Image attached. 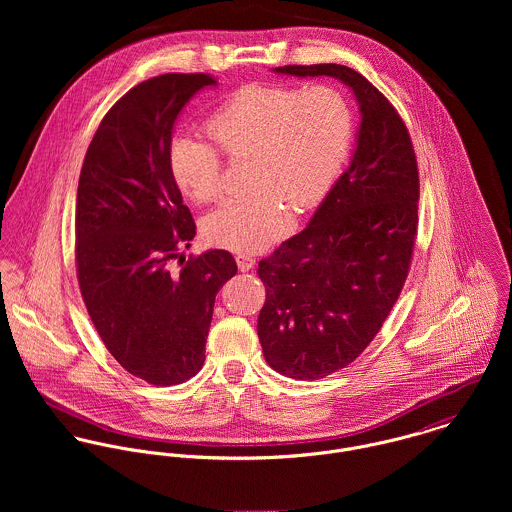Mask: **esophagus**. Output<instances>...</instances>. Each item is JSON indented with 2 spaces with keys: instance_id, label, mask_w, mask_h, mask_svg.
I'll return each mask as SVG.
<instances>
[{
  "instance_id": "esophagus-1",
  "label": "esophagus",
  "mask_w": 512,
  "mask_h": 512,
  "mask_svg": "<svg viewBox=\"0 0 512 512\" xmlns=\"http://www.w3.org/2000/svg\"><path fill=\"white\" fill-rule=\"evenodd\" d=\"M236 264H238L240 272H248V270L254 268L256 260L252 256H248V254H236Z\"/></svg>"
}]
</instances>
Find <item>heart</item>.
<instances>
[{"instance_id": "heart-1", "label": "heart", "mask_w": 512, "mask_h": 512, "mask_svg": "<svg viewBox=\"0 0 512 512\" xmlns=\"http://www.w3.org/2000/svg\"><path fill=\"white\" fill-rule=\"evenodd\" d=\"M209 136L234 161L248 159L252 193L224 203L205 220L213 244L258 252L284 236L292 211L319 205L337 181L353 140V112L331 86L297 90L250 84L220 104ZM175 183L197 203L222 193L219 149L195 136H177L169 149Z\"/></svg>"}]
</instances>
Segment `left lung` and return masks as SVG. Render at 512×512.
I'll use <instances>...</instances> for the list:
<instances>
[{
  "instance_id": "obj_1",
  "label": "left lung",
  "mask_w": 512,
  "mask_h": 512,
  "mask_svg": "<svg viewBox=\"0 0 512 512\" xmlns=\"http://www.w3.org/2000/svg\"><path fill=\"white\" fill-rule=\"evenodd\" d=\"M274 73L339 78L361 110L347 171L309 224L258 264L266 363L295 380H319L365 351L404 288L418 230V163L400 114L363 74L333 63Z\"/></svg>"
}]
</instances>
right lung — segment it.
<instances>
[{
    "label": "right lung",
    "mask_w": 512,
    "mask_h": 512,
    "mask_svg": "<svg viewBox=\"0 0 512 512\" xmlns=\"http://www.w3.org/2000/svg\"><path fill=\"white\" fill-rule=\"evenodd\" d=\"M215 84L211 74L167 73L128 90L102 118L78 179L84 305L110 355L155 386L203 368L215 297L236 274L226 250L179 258L197 226L171 173V134L183 106Z\"/></svg>",
    "instance_id": "add662e5"
}]
</instances>
